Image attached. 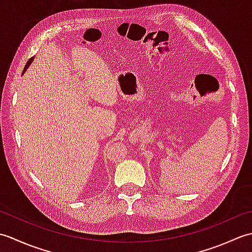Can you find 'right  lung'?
<instances>
[{"instance_id": "1", "label": "right lung", "mask_w": 252, "mask_h": 252, "mask_svg": "<svg viewBox=\"0 0 252 252\" xmlns=\"http://www.w3.org/2000/svg\"><path fill=\"white\" fill-rule=\"evenodd\" d=\"M32 60H33V57H32V58H30V60H29L28 62H27V63H26V66H25V68H24V71H23V73H24V72L26 71V69H27V68H28V67L30 66V63H31Z\"/></svg>"}]
</instances>
